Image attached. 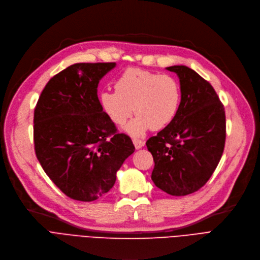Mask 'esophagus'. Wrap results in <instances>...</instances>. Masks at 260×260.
<instances>
[{"mask_svg": "<svg viewBox=\"0 0 260 260\" xmlns=\"http://www.w3.org/2000/svg\"><path fill=\"white\" fill-rule=\"evenodd\" d=\"M132 141H133L134 147L137 148V149H140V148H142L145 145V141L141 140V139H133Z\"/></svg>", "mask_w": 260, "mask_h": 260, "instance_id": "esophagus-1", "label": "esophagus"}]
</instances>
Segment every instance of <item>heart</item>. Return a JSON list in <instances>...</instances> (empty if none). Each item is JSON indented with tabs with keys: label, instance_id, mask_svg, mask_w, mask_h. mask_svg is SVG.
Wrapping results in <instances>:
<instances>
[{
	"label": "heart",
	"instance_id": "1",
	"mask_svg": "<svg viewBox=\"0 0 260 260\" xmlns=\"http://www.w3.org/2000/svg\"><path fill=\"white\" fill-rule=\"evenodd\" d=\"M114 88L101 93V107L116 126H122L134 111L137 116L125 128L132 135H143L149 128L163 129L178 114L181 85L169 74L130 68L116 78Z\"/></svg>",
	"mask_w": 260,
	"mask_h": 260
}]
</instances>
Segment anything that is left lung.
Masks as SVG:
<instances>
[{
  "mask_svg": "<svg viewBox=\"0 0 260 260\" xmlns=\"http://www.w3.org/2000/svg\"><path fill=\"white\" fill-rule=\"evenodd\" d=\"M180 78L178 114L146 142L153 156L151 179L171 196L199 190L217 168L226 137L223 104L207 80L185 66L167 68Z\"/></svg>",
  "mask_w": 260,
  "mask_h": 260,
  "instance_id": "left-lung-1",
  "label": "left lung"
}]
</instances>
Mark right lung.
Wrapping results in <instances>:
<instances>
[{
    "label": "right lung",
    "mask_w": 260,
    "mask_h": 260,
    "mask_svg": "<svg viewBox=\"0 0 260 260\" xmlns=\"http://www.w3.org/2000/svg\"><path fill=\"white\" fill-rule=\"evenodd\" d=\"M114 67L96 62L67 68L49 79L35 108L37 158L73 200L91 202L106 194L135 149L104 113L97 96L100 80Z\"/></svg>",
    "instance_id": "add662e5"
}]
</instances>
